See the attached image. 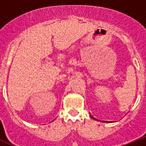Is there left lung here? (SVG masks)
Instances as JSON below:
<instances>
[{"instance_id": "8db88e82", "label": "left lung", "mask_w": 146, "mask_h": 146, "mask_svg": "<svg viewBox=\"0 0 146 146\" xmlns=\"http://www.w3.org/2000/svg\"><path fill=\"white\" fill-rule=\"evenodd\" d=\"M91 118H93L92 116H91ZM105 122H107V121H105ZM108 122H110V121H108Z\"/></svg>"}]
</instances>
